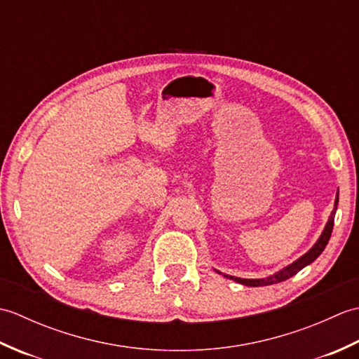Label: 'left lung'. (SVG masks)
<instances>
[{
  "label": "left lung",
  "instance_id": "8db88e82",
  "mask_svg": "<svg viewBox=\"0 0 359 359\" xmlns=\"http://www.w3.org/2000/svg\"><path fill=\"white\" fill-rule=\"evenodd\" d=\"M337 205H338V194H337V201H334V210L332 211V216L329 219V222H327L324 231L321 234V238H319V241L315 243L313 248H311L309 253L304 255L302 257L297 259L296 262H293L292 265L285 266L284 270L278 271L276 274H273V276L266 278V279H241V278H233V276H226V274H224L225 278H230V279H234L236 282H239V284H243V285H248V287H262V285H271V284H278V282H282V280H287L292 276H294V274L297 271H301L304 266L311 264L315 261V259L323 253L324 248L327 243H329V239L332 236V231H333V224H334V215H337Z\"/></svg>",
  "mask_w": 359,
  "mask_h": 359
}]
</instances>
